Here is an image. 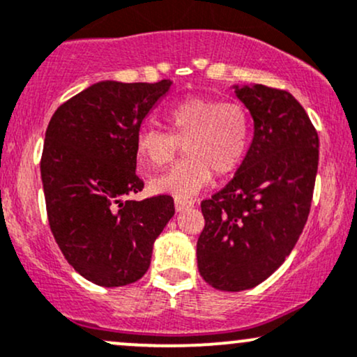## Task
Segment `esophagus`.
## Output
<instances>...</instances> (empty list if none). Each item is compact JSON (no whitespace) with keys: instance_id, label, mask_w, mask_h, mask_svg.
I'll return each instance as SVG.
<instances>
[{"instance_id":"obj_1","label":"esophagus","mask_w":357,"mask_h":357,"mask_svg":"<svg viewBox=\"0 0 357 357\" xmlns=\"http://www.w3.org/2000/svg\"><path fill=\"white\" fill-rule=\"evenodd\" d=\"M174 208L178 213L184 211V210H190V208H192V202H181V199H176Z\"/></svg>"}]
</instances>
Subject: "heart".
<instances>
[{"label":"heart","mask_w":357,"mask_h":357,"mask_svg":"<svg viewBox=\"0 0 357 357\" xmlns=\"http://www.w3.org/2000/svg\"><path fill=\"white\" fill-rule=\"evenodd\" d=\"M166 119L171 132L144 127L137 134L139 166L147 173L171 165L183 146L188 159L151 179L153 192L188 202L211 183L213 173L230 176L243 162L252 132L243 105L190 97L174 105Z\"/></svg>","instance_id":"b5f03b06"}]
</instances>
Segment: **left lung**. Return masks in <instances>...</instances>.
Here are the masks:
<instances>
[{"instance_id": "8db88e82", "label": "left lung", "mask_w": 357, "mask_h": 357, "mask_svg": "<svg viewBox=\"0 0 357 357\" xmlns=\"http://www.w3.org/2000/svg\"><path fill=\"white\" fill-rule=\"evenodd\" d=\"M253 119L243 162L223 190L202 203L198 270L225 292L252 289L290 255L305 227L319 165V137L285 90L233 85Z\"/></svg>"}]
</instances>
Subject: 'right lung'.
<instances>
[{
  "instance_id": "right-lung-1",
  "label": "right lung",
  "mask_w": 357,
  "mask_h": 357,
  "mask_svg": "<svg viewBox=\"0 0 357 357\" xmlns=\"http://www.w3.org/2000/svg\"><path fill=\"white\" fill-rule=\"evenodd\" d=\"M171 80H102L61 104L45 132L42 183L48 223L68 264L92 284L121 287L147 272L155 238L174 215L171 196L136 202L142 121Z\"/></svg>"
}]
</instances>
